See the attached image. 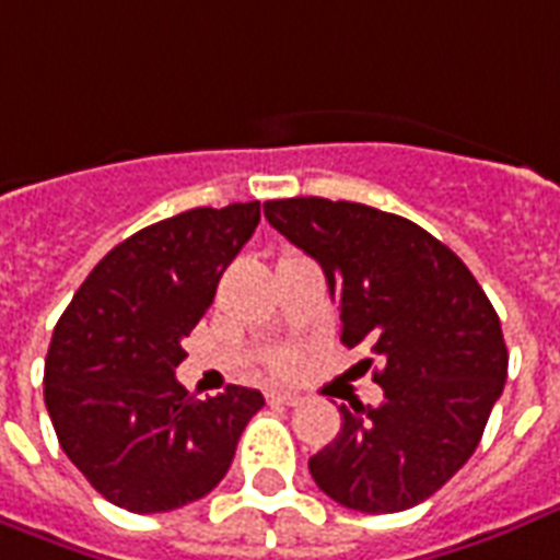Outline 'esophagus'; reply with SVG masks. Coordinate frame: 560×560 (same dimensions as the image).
<instances>
[{
  "mask_svg": "<svg viewBox=\"0 0 560 560\" xmlns=\"http://www.w3.org/2000/svg\"><path fill=\"white\" fill-rule=\"evenodd\" d=\"M303 397L301 394H292V392H271L268 394V402H277V406H298Z\"/></svg>",
  "mask_w": 560,
  "mask_h": 560,
  "instance_id": "obj_1",
  "label": "esophagus"
}]
</instances>
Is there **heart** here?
I'll use <instances>...</instances> for the list:
<instances>
[{
	"label": "heart",
	"instance_id": "b5f03b06",
	"mask_svg": "<svg viewBox=\"0 0 560 560\" xmlns=\"http://www.w3.org/2000/svg\"><path fill=\"white\" fill-rule=\"evenodd\" d=\"M289 365H292V357H277V359H271V368H275L277 374H283V371H289Z\"/></svg>",
	"mask_w": 560,
	"mask_h": 560
}]
</instances>
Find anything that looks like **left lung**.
<instances>
[{
	"mask_svg": "<svg viewBox=\"0 0 560 560\" xmlns=\"http://www.w3.org/2000/svg\"><path fill=\"white\" fill-rule=\"evenodd\" d=\"M266 219L324 268L341 341L383 357V402L341 406L339 435L310 458L312 479L362 514L429 500L474 456L509 376L488 294L444 242L394 212L280 198L266 201Z\"/></svg>",
	"mask_w": 560,
	"mask_h": 560,
	"instance_id": "1",
	"label": "left lung"
}]
</instances>
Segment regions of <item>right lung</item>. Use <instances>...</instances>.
I'll list each match as a JSON object with an SVG mask.
<instances>
[{"label":"right lung","instance_id":"add662e5","mask_svg":"<svg viewBox=\"0 0 560 560\" xmlns=\"http://www.w3.org/2000/svg\"><path fill=\"white\" fill-rule=\"evenodd\" d=\"M259 224V201L195 207L142 228L90 271L51 332L43 397L69 462L133 514L180 509L224 479L266 400L231 385L195 400L184 339Z\"/></svg>","mask_w":560,"mask_h":560}]
</instances>
